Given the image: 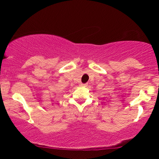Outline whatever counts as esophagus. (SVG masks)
<instances>
[{"instance_id": "1", "label": "esophagus", "mask_w": 159, "mask_h": 159, "mask_svg": "<svg viewBox=\"0 0 159 159\" xmlns=\"http://www.w3.org/2000/svg\"><path fill=\"white\" fill-rule=\"evenodd\" d=\"M80 85L81 86V87H86L87 86V84H82V83H81V84H80Z\"/></svg>"}]
</instances>
